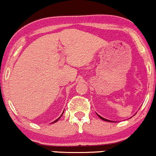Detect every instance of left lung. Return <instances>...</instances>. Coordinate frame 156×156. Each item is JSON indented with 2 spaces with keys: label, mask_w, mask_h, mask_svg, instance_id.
Returning <instances> with one entry per match:
<instances>
[{
  "label": "left lung",
  "mask_w": 156,
  "mask_h": 156,
  "mask_svg": "<svg viewBox=\"0 0 156 156\" xmlns=\"http://www.w3.org/2000/svg\"><path fill=\"white\" fill-rule=\"evenodd\" d=\"M98 117H99L100 118H101V119H103V120H104V121H107V122H112V121H111V120H108V119H105V118H103V117H101V116H99L98 114Z\"/></svg>",
  "instance_id": "8db88e82"
}]
</instances>
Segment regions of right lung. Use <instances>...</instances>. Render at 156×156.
<instances>
[{
    "instance_id": "1",
    "label": "right lung",
    "mask_w": 156,
    "mask_h": 156,
    "mask_svg": "<svg viewBox=\"0 0 156 156\" xmlns=\"http://www.w3.org/2000/svg\"><path fill=\"white\" fill-rule=\"evenodd\" d=\"M63 113H64V112H63ZM59 118H60V117H59ZM59 118H58V119H56V120H55L54 122H53V123H54V122H57V121H58V119H59Z\"/></svg>"
}]
</instances>
